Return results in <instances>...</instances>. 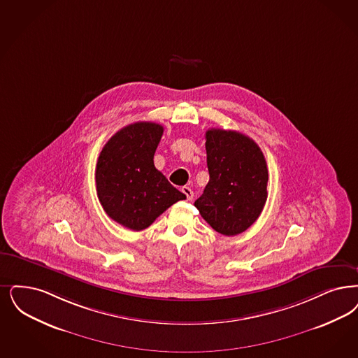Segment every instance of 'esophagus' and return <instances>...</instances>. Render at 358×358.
Returning <instances> with one entry per match:
<instances>
[{"label":"esophagus","instance_id":"obj_1","mask_svg":"<svg viewBox=\"0 0 358 358\" xmlns=\"http://www.w3.org/2000/svg\"><path fill=\"white\" fill-rule=\"evenodd\" d=\"M181 190H182V193L185 194L186 200L190 201L193 199V190H192L189 186H184Z\"/></svg>","mask_w":358,"mask_h":358}]
</instances>
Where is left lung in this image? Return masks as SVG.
<instances>
[{
	"label": "left lung",
	"instance_id": "8db88e82",
	"mask_svg": "<svg viewBox=\"0 0 358 358\" xmlns=\"http://www.w3.org/2000/svg\"><path fill=\"white\" fill-rule=\"evenodd\" d=\"M209 182L194 206L218 233L236 236L256 222L268 199V168L257 143L236 130L205 133Z\"/></svg>",
	"mask_w": 358,
	"mask_h": 358
}]
</instances>
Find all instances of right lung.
Returning <instances> with one entry per match:
<instances>
[{
    "label": "right lung",
    "instance_id": "right-lung-1",
    "mask_svg": "<svg viewBox=\"0 0 358 358\" xmlns=\"http://www.w3.org/2000/svg\"><path fill=\"white\" fill-rule=\"evenodd\" d=\"M164 128L134 122L118 130L101 150L96 168L97 196L106 215L128 229H146L186 196L155 166Z\"/></svg>",
    "mask_w": 358,
    "mask_h": 358
}]
</instances>
